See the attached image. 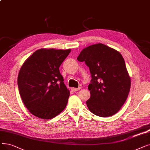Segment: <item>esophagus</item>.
<instances>
[{"instance_id":"obj_1","label":"esophagus","mask_w":150,"mask_h":150,"mask_svg":"<svg viewBox=\"0 0 150 150\" xmlns=\"http://www.w3.org/2000/svg\"><path fill=\"white\" fill-rule=\"evenodd\" d=\"M71 91H73V92H77V91H79V90L81 89V88L80 87H79V88H71Z\"/></svg>"}]
</instances>
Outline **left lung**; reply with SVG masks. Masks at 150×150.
<instances>
[{
	"mask_svg": "<svg viewBox=\"0 0 150 150\" xmlns=\"http://www.w3.org/2000/svg\"><path fill=\"white\" fill-rule=\"evenodd\" d=\"M77 59L85 62L92 76L91 97L86 101L90 111L103 117L115 115L126 101L131 85L122 55L99 43L83 49Z\"/></svg>",
	"mask_w": 150,
	"mask_h": 150,
	"instance_id": "obj_1",
	"label": "left lung"
}]
</instances>
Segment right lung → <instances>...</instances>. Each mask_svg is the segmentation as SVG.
I'll return each mask as SVG.
<instances>
[{"label": "right lung", "mask_w": 150, "mask_h": 150, "mask_svg": "<svg viewBox=\"0 0 150 150\" xmlns=\"http://www.w3.org/2000/svg\"><path fill=\"white\" fill-rule=\"evenodd\" d=\"M71 49H40L24 62L18 76V87L24 105L32 115L53 118L67 106L69 91L59 67Z\"/></svg>", "instance_id": "1"}]
</instances>
